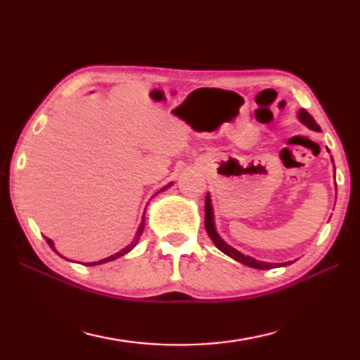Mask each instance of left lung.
Instances as JSON below:
<instances>
[{
    "label": "left lung",
    "instance_id": "left-lung-1",
    "mask_svg": "<svg viewBox=\"0 0 360 360\" xmlns=\"http://www.w3.org/2000/svg\"><path fill=\"white\" fill-rule=\"evenodd\" d=\"M298 120L302 122L308 127V129H311L314 131H321L319 125L316 124V120L311 117V114L304 111V109H300L298 111ZM205 227L206 231H208L210 238L214 243L216 248L219 251H222L224 254H227L229 257L238 260L240 264H245L248 266H252V268H257V270H270V268H276V266H285L292 264V262H285V264H270V262H260V260H255L254 257H249V255L241 254L240 251H236L231 246H229L227 243H225L221 236L217 235L216 227H214V214H212V206H211V198L210 195H206V200H205Z\"/></svg>",
    "mask_w": 360,
    "mask_h": 360
}]
</instances>
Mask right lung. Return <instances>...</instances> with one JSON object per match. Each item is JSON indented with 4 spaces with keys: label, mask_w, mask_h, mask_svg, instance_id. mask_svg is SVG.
Masks as SVG:
<instances>
[{
    "label": "right lung",
    "mask_w": 360,
    "mask_h": 360,
    "mask_svg": "<svg viewBox=\"0 0 360 360\" xmlns=\"http://www.w3.org/2000/svg\"><path fill=\"white\" fill-rule=\"evenodd\" d=\"M165 188H167V187H163L162 191H165ZM143 230H144V216H143V219H141V224H139L138 231H136V236H135V240H133L131 245H129V246H127L125 249H122V251H120V252H117V254H114V255H109V257L103 259V260H98V262H89V264H85V265H87V266H92V265H100V264H105V262H111V260H114V259L122 257V255L127 254V252H130L131 249L136 246V243H138V240H139V236H141ZM46 241L49 243V246H51V248L53 249V251H56V248H53V243H52V240H51V238H46ZM56 252H57V251H56Z\"/></svg>",
    "instance_id": "obj_1"
}]
</instances>
